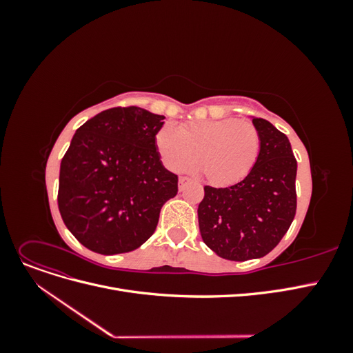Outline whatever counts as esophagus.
I'll return each instance as SVG.
<instances>
[{"label":"esophagus","mask_w":353,"mask_h":353,"mask_svg":"<svg viewBox=\"0 0 353 353\" xmlns=\"http://www.w3.org/2000/svg\"><path fill=\"white\" fill-rule=\"evenodd\" d=\"M190 181V178H187V176H179V190L183 191L184 190V187H185V184L188 183Z\"/></svg>","instance_id":"1"}]
</instances>
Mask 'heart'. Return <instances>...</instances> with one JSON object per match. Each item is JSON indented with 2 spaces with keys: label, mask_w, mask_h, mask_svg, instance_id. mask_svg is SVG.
I'll return each mask as SVG.
<instances>
[{
  "label": "heart",
  "mask_w": 353,
  "mask_h": 353,
  "mask_svg": "<svg viewBox=\"0 0 353 353\" xmlns=\"http://www.w3.org/2000/svg\"><path fill=\"white\" fill-rule=\"evenodd\" d=\"M156 144L166 166L185 170L199 163L215 185H230L248 175L261 153V134L250 121L234 117L190 122L179 130L165 125Z\"/></svg>",
  "instance_id": "heart-1"
}]
</instances>
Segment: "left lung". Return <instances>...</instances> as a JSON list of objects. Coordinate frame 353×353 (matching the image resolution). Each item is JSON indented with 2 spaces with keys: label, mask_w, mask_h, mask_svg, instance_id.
Masks as SVG:
<instances>
[{
  "label": "left lung",
  "mask_w": 353,
  "mask_h": 353,
  "mask_svg": "<svg viewBox=\"0 0 353 353\" xmlns=\"http://www.w3.org/2000/svg\"><path fill=\"white\" fill-rule=\"evenodd\" d=\"M258 162L240 183L206 185L200 201L199 228L210 250L228 261L258 259L281 241L296 215L297 162L288 138L261 117Z\"/></svg>",
  "instance_id": "8db88e82"
}]
</instances>
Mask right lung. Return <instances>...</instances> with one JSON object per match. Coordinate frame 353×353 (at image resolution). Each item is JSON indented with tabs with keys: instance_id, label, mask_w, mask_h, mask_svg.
Instances as JSON below:
<instances>
[{
	"instance_id": "1",
	"label": "right lung",
	"mask_w": 353,
	"mask_h": 353,
	"mask_svg": "<svg viewBox=\"0 0 353 353\" xmlns=\"http://www.w3.org/2000/svg\"><path fill=\"white\" fill-rule=\"evenodd\" d=\"M165 116L113 108L73 135L59 178V210L85 248L117 254L154 232L160 209L178 193V176L162 165L156 135Z\"/></svg>"
}]
</instances>
